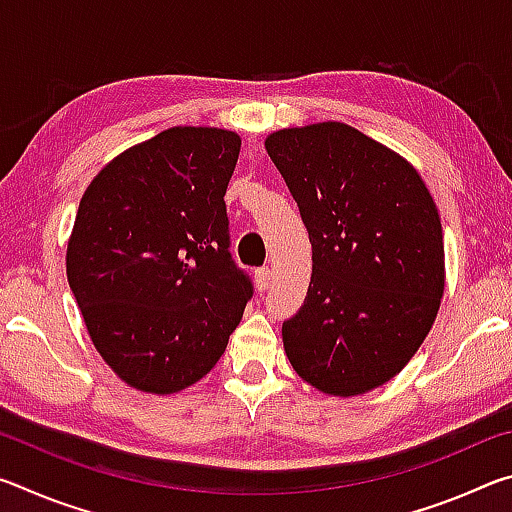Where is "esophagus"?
Masks as SVG:
<instances>
[{"mask_svg":"<svg viewBox=\"0 0 512 512\" xmlns=\"http://www.w3.org/2000/svg\"><path fill=\"white\" fill-rule=\"evenodd\" d=\"M271 280H273L271 268H268V266L257 268V271H255V282H257V289L259 291H266L268 287H271Z\"/></svg>","mask_w":512,"mask_h":512,"instance_id":"34e87169","label":"esophagus"}]
</instances>
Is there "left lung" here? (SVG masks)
<instances>
[{
    "label": "left lung",
    "mask_w": 512,
    "mask_h": 512,
    "mask_svg": "<svg viewBox=\"0 0 512 512\" xmlns=\"http://www.w3.org/2000/svg\"><path fill=\"white\" fill-rule=\"evenodd\" d=\"M266 151L311 241L305 305L284 320L293 370L334 397L393 379L427 339L445 291L438 207L400 153L341 121L282 128Z\"/></svg>",
    "instance_id": "8db88e82"
}]
</instances>
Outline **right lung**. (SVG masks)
Instances as JSON below:
<instances>
[{"label": "right lung", "instance_id": "1", "mask_svg": "<svg viewBox=\"0 0 512 512\" xmlns=\"http://www.w3.org/2000/svg\"><path fill=\"white\" fill-rule=\"evenodd\" d=\"M239 149L232 131L173 126L110 160L81 198L69 289L94 348L137 391L203 379L253 296L223 201Z\"/></svg>", "mask_w": 512, "mask_h": 512}]
</instances>
